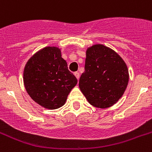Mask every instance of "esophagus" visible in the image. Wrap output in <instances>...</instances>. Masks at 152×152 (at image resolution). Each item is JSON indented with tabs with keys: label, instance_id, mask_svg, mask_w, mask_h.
<instances>
[{
	"label": "esophagus",
	"instance_id": "1",
	"mask_svg": "<svg viewBox=\"0 0 152 152\" xmlns=\"http://www.w3.org/2000/svg\"><path fill=\"white\" fill-rule=\"evenodd\" d=\"M74 75H75V76H76L77 80H79V79H80V73H79L78 72H74Z\"/></svg>",
	"mask_w": 152,
	"mask_h": 152
}]
</instances>
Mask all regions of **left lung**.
<instances>
[{"label":"left lung","instance_id":"obj_1","mask_svg":"<svg viewBox=\"0 0 152 152\" xmlns=\"http://www.w3.org/2000/svg\"><path fill=\"white\" fill-rule=\"evenodd\" d=\"M128 83L127 65L115 51L101 44L87 50L79 87L91 105L102 109L113 106L123 95Z\"/></svg>","mask_w":152,"mask_h":152}]
</instances>
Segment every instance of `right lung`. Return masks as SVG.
<instances>
[{
  "label": "right lung",
  "instance_id": "add662e5",
  "mask_svg": "<svg viewBox=\"0 0 152 152\" xmlns=\"http://www.w3.org/2000/svg\"><path fill=\"white\" fill-rule=\"evenodd\" d=\"M23 83L35 102L44 108L55 110L65 103L77 79L68 69L61 50L48 46L28 60L23 71Z\"/></svg>",
  "mask_w": 152,
  "mask_h": 152
}]
</instances>
